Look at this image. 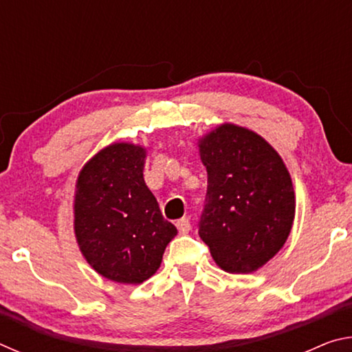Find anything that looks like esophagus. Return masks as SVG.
<instances>
[{
    "mask_svg": "<svg viewBox=\"0 0 352 352\" xmlns=\"http://www.w3.org/2000/svg\"><path fill=\"white\" fill-rule=\"evenodd\" d=\"M177 228H178V231H180V234H188L189 233V230H190V222H189V219H186V217H183V219H180V220H177Z\"/></svg>",
    "mask_w": 352,
    "mask_h": 352,
    "instance_id": "34e87169",
    "label": "esophagus"
}]
</instances>
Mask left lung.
<instances>
[{"mask_svg":"<svg viewBox=\"0 0 352 352\" xmlns=\"http://www.w3.org/2000/svg\"><path fill=\"white\" fill-rule=\"evenodd\" d=\"M208 172L199 234L220 269L253 273L284 247L295 190L281 155L261 135L223 122L199 138Z\"/></svg>","mask_w":352,"mask_h":352,"instance_id":"obj_1","label":"left lung"}]
</instances>
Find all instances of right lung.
Here are the masks:
<instances>
[{"label": "right lung", "mask_w": 352, "mask_h": 352, "mask_svg": "<svg viewBox=\"0 0 352 352\" xmlns=\"http://www.w3.org/2000/svg\"><path fill=\"white\" fill-rule=\"evenodd\" d=\"M147 148L111 142L83 164L74 190V234L91 269L119 284L155 275L177 228L144 182Z\"/></svg>", "instance_id": "obj_1"}]
</instances>
